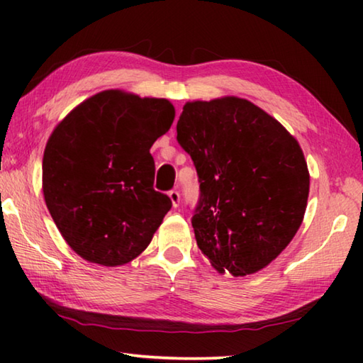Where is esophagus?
<instances>
[{"label":"esophagus","mask_w":363,"mask_h":363,"mask_svg":"<svg viewBox=\"0 0 363 363\" xmlns=\"http://www.w3.org/2000/svg\"><path fill=\"white\" fill-rule=\"evenodd\" d=\"M168 196H169L171 203H173L174 208L179 206V203H181V195H179V192H177V190H169Z\"/></svg>","instance_id":"obj_1"}]
</instances>
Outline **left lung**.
I'll return each mask as SVG.
<instances>
[{"label": "left lung", "mask_w": 363, "mask_h": 363, "mask_svg": "<svg viewBox=\"0 0 363 363\" xmlns=\"http://www.w3.org/2000/svg\"><path fill=\"white\" fill-rule=\"evenodd\" d=\"M176 130L199 174L192 225L201 253L219 274L259 272L304 219L311 176L299 143L235 96L187 102Z\"/></svg>", "instance_id": "1"}]
</instances>
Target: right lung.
Masks as SVG:
<instances>
[{
    "mask_svg": "<svg viewBox=\"0 0 363 363\" xmlns=\"http://www.w3.org/2000/svg\"><path fill=\"white\" fill-rule=\"evenodd\" d=\"M173 120L168 99L107 89L54 128L43 155V195L84 261L116 267L149 247L171 210L169 196L153 189L150 147Z\"/></svg>",
    "mask_w": 363,
    "mask_h": 363,
    "instance_id": "right-lung-1",
    "label": "right lung"
}]
</instances>
